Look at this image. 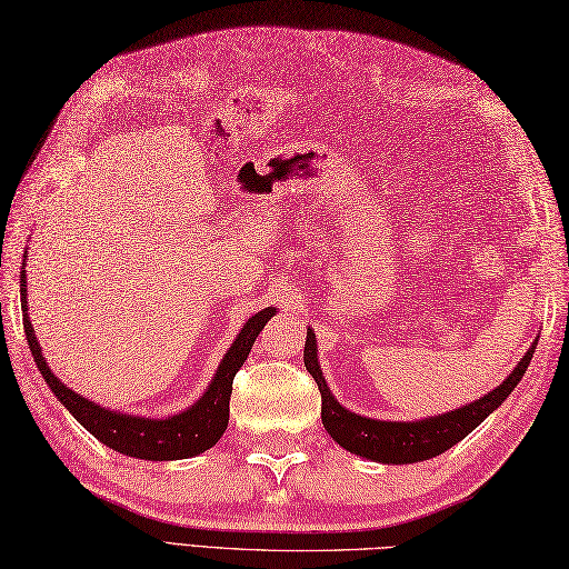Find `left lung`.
<instances>
[{"mask_svg":"<svg viewBox=\"0 0 569 569\" xmlns=\"http://www.w3.org/2000/svg\"><path fill=\"white\" fill-rule=\"evenodd\" d=\"M536 345H530L526 357L518 361V367L511 371V377L503 383H499L491 393L481 396L479 401L462 406L452 410V413L435 416L416 422H389V420H371L361 418L357 413H349L347 408L335 401L328 383L322 379V371L318 365V349H316V335L308 330L306 337V369L310 377L316 379L320 398H322V426L332 435L337 445H342L345 450L355 452L359 457L377 459V462L386 465H410L422 462V459L438 457L445 450H450L452 445L465 440L467 435L475 430L479 422H485L489 413H493L509 393L516 389L518 381L523 379V373L533 359Z\"/></svg>","mask_w":569,"mask_h":569,"instance_id":"8db88e82","label":"left lung"}]
</instances>
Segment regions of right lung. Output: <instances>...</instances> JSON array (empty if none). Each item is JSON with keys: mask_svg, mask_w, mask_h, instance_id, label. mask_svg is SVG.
Listing matches in <instances>:
<instances>
[{"mask_svg": "<svg viewBox=\"0 0 569 569\" xmlns=\"http://www.w3.org/2000/svg\"><path fill=\"white\" fill-rule=\"evenodd\" d=\"M27 308H29L27 273L21 271L23 332H27L36 367H39L46 383L51 386V391L58 396V401L70 410L72 418H76L84 430H90L94 438L104 442L107 447H112V450L129 457L153 459V462L196 457L204 450H210V447L222 438V432L227 430V422H229V396H232V381L237 377L239 367L244 365V359L249 357L251 345L257 342L263 325L269 322L276 312V308H266L247 320L234 345L229 347V352L224 355L220 369H217L210 389L202 393V398L196 406L173 418L151 420V418L124 416V413H114V410L100 408L98 403L88 401V398H82L80 393L68 389L63 381L56 379L41 355V347L33 335Z\"/></svg>", "mask_w": 569, "mask_h": 569, "instance_id": "1", "label": "right lung"}]
</instances>
